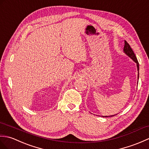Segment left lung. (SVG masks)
I'll use <instances>...</instances> for the list:
<instances>
[{"instance_id": "8db88e82", "label": "left lung", "mask_w": 149, "mask_h": 149, "mask_svg": "<svg viewBox=\"0 0 149 149\" xmlns=\"http://www.w3.org/2000/svg\"><path fill=\"white\" fill-rule=\"evenodd\" d=\"M124 51L125 53V54H127L129 57H130L132 60H133L136 63L137 65V68H138V71L139 70V63H138V61L136 58V55L134 54V52L133 51V49L131 48L130 45L127 43V42L126 41H124ZM139 74V73H138ZM139 75V74H138ZM114 115H111V116H102L104 117H113Z\"/></svg>"}]
</instances>
